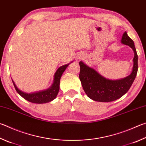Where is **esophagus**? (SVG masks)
Segmentation results:
<instances>
[{
	"mask_svg": "<svg viewBox=\"0 0 146 146\" xmlns=\"http://www.w3.org/2000/svg\"><path fill=\"white\" fill-rule=\"evenodd\" d=\"M80 58H81V57H80ZM80 58H79V59H80Z\"/></svg>",
	"mask_w": 146,
	"mask_h": 146,
	"instance_id": "obj_1",
	"label": "esophagus"
}]
</instances>
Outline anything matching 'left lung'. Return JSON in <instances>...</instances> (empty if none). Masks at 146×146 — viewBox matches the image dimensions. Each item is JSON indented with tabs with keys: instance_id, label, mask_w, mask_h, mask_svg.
<instances>
[{
	"instance_id": "obj_1",
	"label": "left lung",
	"mask_w": 146,
	"mask_h": 146,
	"mask_svg": "<svg viewBox=\"0 0 146 146\" xmlns=\"http://www.w3.org/2000/svg\"><path fill=\"white\" fill-rule=\"evenodd\" d=\"M121 43L128 45L134 52L133 66L131 74L119 80H110L101 75L94 69L80 61L79 78L85 92L89 98L100 102H113L125 94L130 88L135 78L138 71V55L134 42L124 33Z\"/></svg>"
}]
</instances>
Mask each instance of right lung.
Wrapping results in <instances>:
<instances>
[{
    "instance_id": "add662e5",
    "label": "right lung",
    "mask_w": 146,
    "mask_h": 146,
    "mask_svg": "<svg viewBox=\"0 0 146 146\" xmlns=\"http://www.w3.org/2000/svg\"><path fill=\"white\" fill-rule=\"evenodd\" d=\"M70 64L63 65L58 68V70L56 71L54 75V82H53L51 87L48 89L33 92V93H27V92H23L18 89L15 85L14 81L12 80L16 91L21 96L29 102L41 104V103L52 102V100H54L56 98L58 92H59L60 79L61 78L62 73H64V71Z\"/></svg>"
}]
</instances>
